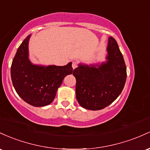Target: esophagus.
<instances>
[{
  "instance_id": "esophagus-1",
  "label": "esophagus",
  "mask_w": 150,
  "mask_h": 150,
  "mask_svg": "<svg viewBox=\"0 0 150 150\" xmlns=\"http://www.w3.org/2000/svg\"><path fill=\"white\" fill-rule=\"evenodd\" d=\"M78 67V62H72V68L74 69Z\"/></svg>"
}]
</instances>
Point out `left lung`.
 <instances>
[{
  "mask_svg": "<svg viewBox=\"0 0 150 150\" xmlns=\"http://www.w3.org/2000/svg\"><path fill=\"white\" fill-rule=\"evenodd\" d=\"M108 61L100 66L79 65L74 70L76 79V94L81 106L92 110H101L119 96L125 86L127 71L117 42L108 39Z\"/></svg>",
  "mask_w": 150,
  "mask_h": 150,
  "instance_id": "left-lung-1",
  "label": "left lung"
}]
</instances>
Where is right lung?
<instances>
[{"instance_id": "right-lung-1", "label": "right lung", "mask_w": 150, "mask_h": 150, "mask_svg": "<svg viewBox=\"0 0 150 150\" xmlns=\"http://www.w3.org/2000/svg\"><path fill=\"white\" fill-rule=\"evenodd\" d=\"M28 35L20 45L11 65V79L19 96L30 105L42 107L51 103L66 76L74 72L66 66H38L28 59Z\"/></svg>"}]
</instances>
